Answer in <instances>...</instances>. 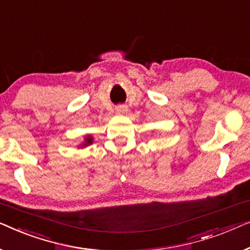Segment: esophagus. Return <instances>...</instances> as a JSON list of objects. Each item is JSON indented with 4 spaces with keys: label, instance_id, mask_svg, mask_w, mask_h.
Listing matches in <instances>:
<instances>
[{
    "label": "esophagus",
    "instance_id": "34e87169",
    "mask_svg": "<svg viewBox=\"0 0 250 250\" xmlns=\"http://www.w3.org/2000/svg\"><path fill=\"white\" fill-rule=\"evenodd\" d=\"M126 111H128V107H126L125 105H119V106L115 108V112H117L118 114H125Z\"/></svg>",
    "mask_w": 250,
    "mask_h": 250
}]
</instances>
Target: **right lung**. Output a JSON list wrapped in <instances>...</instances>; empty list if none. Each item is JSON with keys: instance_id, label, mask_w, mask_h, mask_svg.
Listing matches in <instances>:
<instances>
[{"instance_id": "obj_1", "label": "right lung", "mask_w": 250, "mask_h": 250, "mask_svg": "<svg viewBox=\"0 0 250 250\" xmlns=\"http://www.w3.org/2000/svg\"><path fill=\"white\" fill-rule=\"evenodd\" d=\"M93 143H94L93 136L87 135V136L83 137V142L82 144H80V145H79L78 147H80V148H83V147H87V146L91 145V144H93Z\"/></svg>"}]
</instances>
